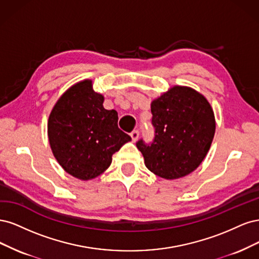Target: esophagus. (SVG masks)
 <instances>
[{
	"label": "esophagus",
	"instance_id": "34e87169",
	"mask_svg": "<svg viewBox=\"0 0 259 259\" xmlns=\"http://www.w3.org/2000/svg\"><path fill=\"white\" fill-rule=\"evenodd\" d=\"M131 139H132V142H137L138 141V139H139V136H140V133H139V131L138 130H133L132 132H131Z\"/></svg>",
	"mask_w": 259,
	"mask_h": 259
}]
</instances>
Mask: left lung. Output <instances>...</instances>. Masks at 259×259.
<instances>
[{
    "mask_svg": "<svg viewBox=\"0 0 259 259\" xmlns=\"http://www.w3.org/2000/svg\"><path fill=\"white\" fill-rule=\"evenodd\" d=\"M155 139L137 147L146 168L165 180L184 178L205 158L215 135V116L207 99L187 86H173L151 103Z\"/></svg>",
    "mask_w": 259,
    "mask_h": 259,
    "instance_id": "obj_1",
    "label": "left lung"
}]
</instances>
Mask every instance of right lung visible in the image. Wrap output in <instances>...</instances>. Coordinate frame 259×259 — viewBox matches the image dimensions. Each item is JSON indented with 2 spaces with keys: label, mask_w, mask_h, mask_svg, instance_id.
<instances>
[{
  "label": "right lung",
  "mask_w": 259,
  "mask_h": 259,
  "mask_svg": "<svg viewBox=\"0 0 259 259\" xmlns=\"http://www.w3.org/2000/svg\"><path fill=\"white\" fill-rule=\"evenodd\" d=\"M104 97L84 79L65 90L49 114L47 135L63 170L81 181L96 179L131 138L118 128V114L105 110Z\"/></svg>",
  "instance_id": "add662e5"
}]
</instances>
